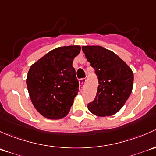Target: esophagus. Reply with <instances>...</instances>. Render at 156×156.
Returning a JSON list of instances; mask_svg holds the SVG:
<instances>
[{
	"mask_svg": "<svg viewBox=\"0 0 156 156\" xmlns=\"http://www.w3.org/2000/svg\"><path fill=\"white\" fill-rule=\"evenodd\" d=\"M86 78L80 79V80H79V83H80V90H82V88H83V85L85 84V83H86Z\"/></svg>",
	"mask_w": 156,
	"mask_h": 156,
	"instance_id": "obj_1",
	"label": "esophagus"
}]
</instances>
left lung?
<instances>
[{
    "instance_id": "1",
    "label": "left lung",
    "mask_w": 156,
    "mask_h": 156,
    "mask_svg": "<svg viewBox=\"0 0 156 156\" xmlns=\"http://www.w3.org/2000/svg\"><path fill=\"white\" fill-rule=\"evenodd\" d=\"M82 49L94 69L99 83L95 98L88 104V109L98 116L116 113L132 91V70L116 54L102 46H83Z\"/></svg>"
}]
</instances>
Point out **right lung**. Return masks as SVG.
Wrapping results in <instances>:
<instances>
[{
  "mask_svg": "<svg viewBox=\"0 0 156 156\" xmlns=\"http://www.w3.org/2000/svg\"><path fill=\"white\" fill-rule=\"evenodd\" d=\"M80 46L56 48L30 66L26 83L32 104L44 117L59 119L66 116L79 91L73 67Z\"/></svg>",
  "mask_w": 156,
  "mask_h": 156,
  "instance_id": "right-lung-1",
  "label": "right lung"
}]
</instances>
